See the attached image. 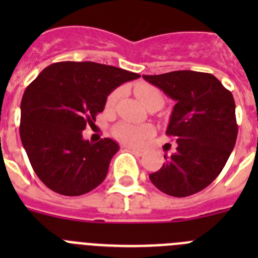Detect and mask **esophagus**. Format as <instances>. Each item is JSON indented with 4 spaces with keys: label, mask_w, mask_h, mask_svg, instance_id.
Instances as JSON below:
<instances>
[{
    "label": "esophagus",
    "mask_w": 258,
    "mask_h": 258,
    "mask_svg": "<svg viewBox=\"0 0 258 258\" xmlns=\"http://www.w3.org/2000/svg\"><path fill=\"white\" fill-rule=\"evenodd\" d=\"M127 149L131 150V151L136 152V154H138V155H143V152H145L142 149H138V147H133V146H127Z\"/></svg>",
    "instance_id": "34e87169"
}]
</instances>
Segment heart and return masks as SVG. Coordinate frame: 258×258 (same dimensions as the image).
Returning a JSON list of instances; mask_svg holds the SVG:
<instances>
[{"instance_id":"b5f03b06","label":"heart","mask_w":258,"mask_h":258,"mask_svg":"<svg viewBox=\"0 0 258 258\" xmlns=\"http://www.w3.org/2000/svg\"><path fill=\"white\" fill-rule=\"evenodd\" d=\"M136 94L141 102L146 107L154 102H160L163 103V95L156 88L150 85H140L136 88ZM118 92H112L107 98V106H112L117 99ZM113 134L117 140L122 141L125 143L137 145V143L143 142L152 134V127L149 125H133L129 122H120L113 127Z\"/></svg>"}]
</instances>
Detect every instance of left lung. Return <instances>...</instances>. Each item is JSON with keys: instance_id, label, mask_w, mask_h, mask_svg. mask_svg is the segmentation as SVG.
<instances>
[{"instance_id": "8db88e82", "label": "left lung", "mask_w": 258, "mask_h": 258, "mask_svg": "<svg viewBox=\"0 0 258 258\" xmlns=\"http://www.w3.org/2000/svg\"><path fill=\"white\" fill-rule=\"evenodd\" d=\"M175 101L166 134L177 149L165 157L150 179L160 191L175 198L190 197L217 178L238 136L235 102L217 77L195 71L143 75Z\"/></svg>"}]
</instances>
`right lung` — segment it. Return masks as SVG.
Masks as SVG:
<instances>
[{
  "mask_svg": "<svg viewBox=\"0 0 258 258\" xmlns=\"http://www.w3.org/2000/svg\"><path fill=\"white\" fill-rule=\"evenodd\" d=\"M138 77L94 61H60L29 84L20 103V140L50 190L79 197L104 181L120 147L111 138L85 141L83 131L103 111L111 92Z\"/></svg>",
  "mask_w": 258,
  "mask_h": 258,
  "instance_id": "obj_1",
  "label": "right lung"
}]
</instances>
